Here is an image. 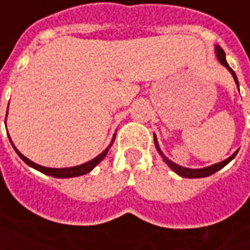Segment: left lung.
<instances>
[{"mask_svg": "<svg viewBox=\"0 0 250 250\" xmlns=\"http://www.w3.org/2000/svg\"><path fill=\"white\" fill-rule=\"evenodd\" d=\"M216 54H217V58L218 61L221 62V65H224V66L227 67L229 72L232 73L233 78H234V81H236V83H237L238 86V80L237 77H236V73L233 72V69L229 65H228L227 62V58H225V52L222 50L221 46H218V45H216ZM154 144H156V147H157L158 153L161 154V157L164 158V161L169 165V167L172 169L173 172H176L178 174V176H181V177H187V178H201V177H208V176H210V174H213V173L218 172L220 169H222V167H225L227 164H229L230 161H232L233 158L236 157V154H237L238 150H236V152L233 153L232 156L229 158H227V160H224V161H221V163H217L214 164V165H210V167H202V169H189V167H180V165H177V164H174L173 161H170V160H167L165 156H164V153L161 152V149H160V146H158V143H157V138H156V136H154Z\"/></svg>", "mask_w": 250, "mask_h": 250, "instance_id": "8db88e82", "label": "left lung"}]
</instances>
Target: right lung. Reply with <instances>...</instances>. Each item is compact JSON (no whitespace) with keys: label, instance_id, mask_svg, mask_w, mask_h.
Segmentation results:
<instances>
[{"label":"right lung","instance_id":"add662e5","mask_svg":"<svg viewBox=\"0 0 250 250\" xmlns=\"http://www.w3.org/2000/svg\"><path fill=\"white\" fill-rule=\"evenodd\" d=\"M5 121H6V120H5ZM9 140H10V138H9ZM113 141H114V137H113V140H112V144H113ZM10 143H12V140H10ZM112 144H110V145H109V146H107L103 153H101V154H98L96 158H93V160H90V161H87V163L83 164V165H78V167H41V165L33 163V161H30L29 158L25 157L22 153L18 152L17 147L14 146V144L13 143H12V145H13V147H14V150L17 152V154L20 156V157H21V160H22L23 163L28 164L29 167H34V169H36V170H38V172L43 173V174H48V176H52V177H56V178H70V177H78V176H83V174H86V173H89L90 170H93V167H96L97 164L101 163L104 158H105V156H106L107 152H109V147L112 146Z\"/></svg>","mask_w":250,"mask_h":250}]
</instances>
